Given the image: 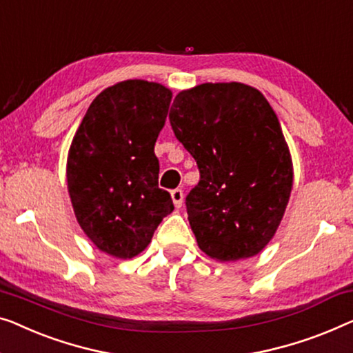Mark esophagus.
<instances>
[{"instance_id":"1","label":"esophagus","mask_w":353,"mask_h":353,"mask_svg":"<svg viewBox=\"0 0 353 353\" xmlns=\"http://www.w3.org/2000/svg\"><path fill=\"white\" fill-rule=\"evenodd\" d=\"M172 201L173 203H175V207H181L183 203V191L181 189H173L172 191Z\"/></svg>"}]
</instances>
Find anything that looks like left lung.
Wrapping results in <instances>:
<instances>
[{
	"mask_svg": "<svg viewBox=\"0 0 353 353\" xmlns=\"http://www.w3.org/2000/svg\"><path fill=\"white\" fill-rule=\"evenodd\" d=\"M168 119L201 173L186 196L199 248L218 261L258 254L277 231L293 188L272 106L247 84L205 83L180 92Z\"/></svg>",
	"mask_w": 353,
	"mask_h": 353,
	"instance_id": "obj_1",
	"label": "left lung"
}]
</instances>
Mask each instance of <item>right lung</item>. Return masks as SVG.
I'll return each mask as SVG.
<instances>
[{
    "mask_svg": "<svg viewBox=\"0 0 353 353\" xmlns=\"http://www.w3.org/2000/svg\"><path fill=\"white\" fill-rule=\"evenodd\" d=\"M170 101L164 85L122 81L95 97L71 141L66 181L76 219L114 258L141 253L173 212L154 154Z\"/></svg>",
    "mask_w": 353,
    "mask_h": 353,
    "instance_id": "right-lung-1",
    "label": "right lung"
}]
</instances>
